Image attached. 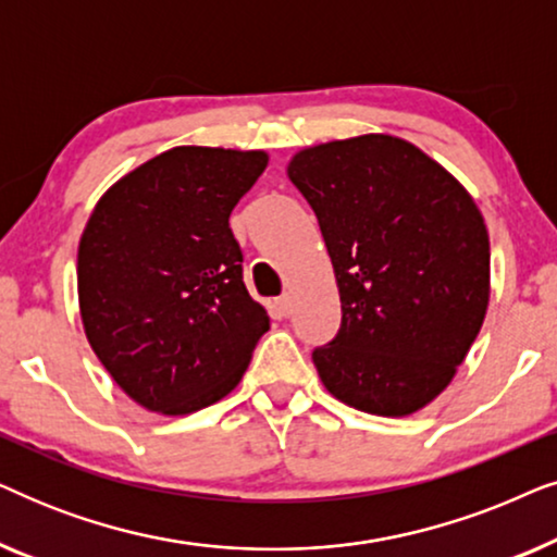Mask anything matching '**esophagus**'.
<instances>
[{
    "mask_svg": "<svg viewBox=\"0 0 557 557\" xmlns=\"http://www.w3.org/2000/svg\"><path fill=\"white\" fill-rule=\"evenodd\" d=\"M273 307H276V311H278L281 317L292 314V299H288V296H278V299L273 301Z\"/></svg>",
    "mask_w": 557,
    "mask_h": 557,
    "instance_id": "esophagus-1",
    "label": "esophagus"
}]
</instances>
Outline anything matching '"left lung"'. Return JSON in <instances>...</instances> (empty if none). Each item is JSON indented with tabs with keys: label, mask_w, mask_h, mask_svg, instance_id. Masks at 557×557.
I'll return each mask as SVG.
<instances>
[{
	"label": "left lung",
	"mask_w": 557,
	"mask_h": 557,
	"mask_svg": "<svg viewBox=\"0 0 557 557\" xmlns=\"http://www.w3.org/2000/svg\"><path fill=\"white\" fill-rule=\"evenodd\" d=\"M288 180L314 210L339 286V332L311 352L319 377L364 413H416L482 330V212L444 166L387 134L304 149Z\"/></svg>",
	"instance_id": "1"
}]
</instances>
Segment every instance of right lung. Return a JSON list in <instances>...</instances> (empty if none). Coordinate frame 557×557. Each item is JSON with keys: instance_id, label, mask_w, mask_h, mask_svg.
Masks as SVG:
<instances>
[{"instance_id": "add662e5", "label": "right lung", "mask_w": 557, "mask_h": 557, "mask_svg": "<svg viewBox=\"0 0 557 557\" xmlns=\"http://www.w3.org/2000/svg\"><path fill=\"white\" fill-rule=\"evenodd\" d=\"M265 164L263 151L177 147L98 200L78 248L81 317L139 406L185 416L220 400L269 332L227 223Z\"/></svg>"}]
</instances>
